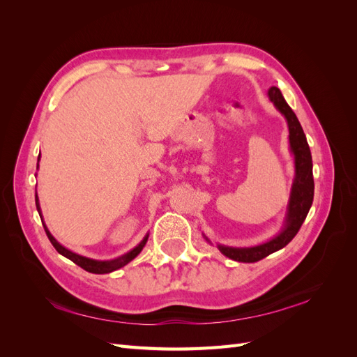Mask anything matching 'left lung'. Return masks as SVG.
<instances>
[{"mask_svg":"<svg viewBox=\"0 0 357 357\" xmlns=\"http://www.w3.org/2000/svg\"><path fill=\"white\" fill-rule=\"evenodd\" d=\"M268 95H269V100L274 102V105L280 110V113H282L287 121L289 142H290L291 153L295 155L296 176H295L294 186H291L286 226L282 231V234L277 235L271 241L256 245V247L234 248V247L219 245V250L225 256H228L229 259H232V261H238V262H248V264L257 262L271 253L280 250V248H283L284 245H287L301 229V226L304 223L307 214L311 208L312 198H314L312 159H311V152H310L305 134L302 131V126L298 121L296 114L291 112V109L287 105L280 89L273 86V88L268 91Z\"/></svg>","mask_w":357,"mask_h":357,"instance_id":"obj_1","label":"left lung"}]
</instances>
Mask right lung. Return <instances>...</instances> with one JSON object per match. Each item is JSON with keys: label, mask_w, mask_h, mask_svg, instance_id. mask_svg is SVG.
<instances>
[{"label": "right lung", "mask_w": 357, "mask_h": 357, "mask_svg": "<svg viewBox=\"0 0 357 357\" xmlns=\"http://www.w3.org/2000/svg\"><path fill=\"white\" fill-rule=\"evenodd\" d=\"M36 205H37V210H38V214H40V204H38V198H37V195H36ZM41 222H43V220H41ZM43 226H45V231H46L47 238L50 240L52 245L56 248V252H58L59 255L66 256L67 259H70V261H73L75 265H79L80 268H83L84 271L92 273V274H109V273H112V271H116V269H119V268L125 266L126 264L131 262L132 259H134L139 252L143 250V247L146 245L147 238H149V235H146V236H144V240H143L142 243H139L135 248H132L131 252L126 253V255H123L122 257H117V259H114V261H93V259L84 257V256H80V255H75V253L70 252L68 248L62 247V245H61L55 238H53L52 234H50V232H49V229L46 228V225H43Z\"/></svg>", "instance_id": "obj_1"}]
</instances>
